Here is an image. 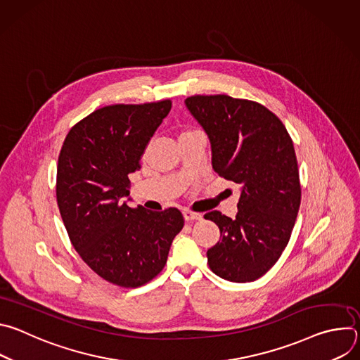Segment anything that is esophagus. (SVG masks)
Returning <instances> with one entry per match:
<instances>
[{
	"label": "esophagus",
	"mask_w": 360,
	"mask_h": 360,
	"mask_svg": "<svg viewBox=\"0 0 360 360\" xmlns=\"http://www.w3.org/2000/svg\"><path fill=\"white\" fill-rule=\"evenodd\" d=\"M182 214H184L185 221H200L202 219V214H198V212H192V211L185 210Z\"/></svg>",
	"instance_id": "34e87169"
}]
</instances>
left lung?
<instances>
[{"instance_id": "8db88e82", "label": "left lung", "mask_w": 360, "mask_h": 360, "mask_svg": "<svg viewBox=\"0 0 360 360\" xmlns=\"http://www.w3.org/2000/svg\"><path fill=\"white\" fill-rule=\"evenodd\" d=\"M207 132L214 171L240 186L238 214L205 215L221 239L208 249L212 272L231 282L264 276L286 248L300 205V182L292 138L282 121L258 102L229 95L185 99Z\"/></svg>"}]
</instances>
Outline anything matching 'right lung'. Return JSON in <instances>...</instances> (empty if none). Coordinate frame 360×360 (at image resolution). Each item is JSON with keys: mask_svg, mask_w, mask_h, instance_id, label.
Listing matches in <instances>:
<instances>
[{"mask_svg": "<svg viewBox=\"0 0 360 360\" xmlns=\"http://www.w3.org/2000/svg\"><path fill=\"white\" fill-rule=\"evenodd\" d=\"M169 99L108 105L75 124L57 167V202L70 240L102 279L138 288L165 266L171 243L184 228L179 210L129 208L128 175L171 111Z\"/></svg>", "mask_w": 360, "mask_h": 360, "instance_id": "right-lung-1", "label": "right lung"}]
</instances>
